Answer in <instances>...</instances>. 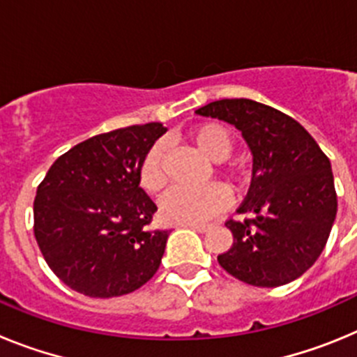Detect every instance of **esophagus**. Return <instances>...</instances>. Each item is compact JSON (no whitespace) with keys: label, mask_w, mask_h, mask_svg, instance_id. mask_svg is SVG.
Here are the masks:
<instances>
[{"label":"esophagus","mask_w":357,"mask_h":357,"mask_svg":"<svg viewBox=\"0 0 357 357\" xmlns=\"http://www.w3.org/2000/svg\"><path fill=\"white\" fill-rule=\"evenodd\" d=\"M184 227H189V229H193V230H198V232H207V230L211 229V225H206V223H188V225Z\"/></svg>","instance_id":"34e87169"}]
</instances>
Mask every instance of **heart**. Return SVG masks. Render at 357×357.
Listing matches in <instances>:
<instances>
[{
    "label": "heart",
    "instance_id": "b5f03b06",
    "mask_svg": "<svg viewBox=\"0 0 357 357\" xmlns=\"http://www.w3.org/2000/svg\"><path fill=\"white\" fill-rule=\"evenodd\" d=\"M191 139L198 150L213 160H225L234 150L232 132L222 123H204L191 130ZM137 181L146 193H159L168 176L164 168V144H151L137 168ZM229 204V191L222 184L204 188L175 185L160 198V216L169 223L188 225L202 223L216 216Z\"/></svg>",
    "mask_w": 357,
    "mask_h": 357
}]
</instances>
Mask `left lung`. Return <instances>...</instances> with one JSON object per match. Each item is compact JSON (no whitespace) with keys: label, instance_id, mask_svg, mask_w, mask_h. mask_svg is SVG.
<instances>
[{"label":"left lung","instance_id":"1","mask_svg":"<svg viewBox=\"0 0 357 357\" xmlns=\"http://www.w3.org/2000/svg\"><path fill=\"white\" fill-rule=\"evenodd\" d=\"M197 114L239 128L254 153L252 184L239 206L245 220L225 222L234 236L220 266L259 288L298 279L326 248L338 197L329 157L301 123L247 98L218 100Z\"/></svg>","mask_w":357,"mask_h":357}]
</instances>
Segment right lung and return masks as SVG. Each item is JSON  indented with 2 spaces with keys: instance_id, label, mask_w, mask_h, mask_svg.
<instances>
[{
  "instance_id": "add662e5",
  "label": "right lung",
  "mask_w": 357,
  "mask_h": 357,
  "mask_svg": "<svg viewBox=\"0 0 357 357\" xmlns=\"http://www.w3.org/2000/svg\"><path fill=\"white\" fill-rule=\"evenodd\" d=\"M164 132L162 123H146L94 135L62 153L37 188V245L75 291L127 295L159 270L169 230L151 227L157 206L137 168Z\"/></svg>"
}]
</instances>
